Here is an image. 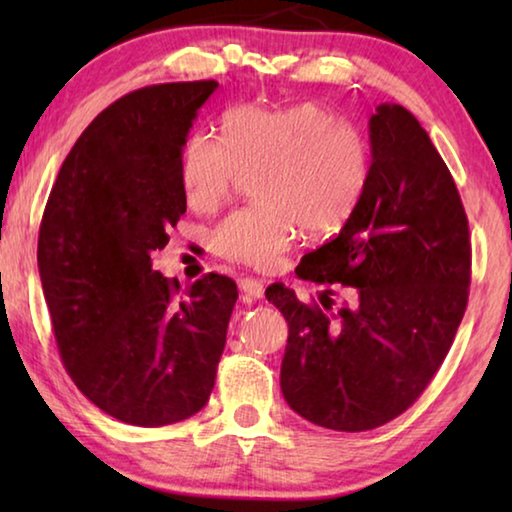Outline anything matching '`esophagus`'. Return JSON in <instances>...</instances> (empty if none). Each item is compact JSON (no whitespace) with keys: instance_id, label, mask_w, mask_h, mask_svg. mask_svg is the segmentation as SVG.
<instances>
[{"instance_id":"obj_1","label":"esophagus","mask_w":512,"mask_h":512,"mask_svg":"<svg viewBox=\"0 0 512 512\" xmlns=\"http://www.w3.org/2000/svg\"><path fill=\"white\" fill-rule=\"evenodd\" d=\"M239 289L246 298H264V282L257 280V277H241L239 280Z\"/></svg>"}]
</instances>
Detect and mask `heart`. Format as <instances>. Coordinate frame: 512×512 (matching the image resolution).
Wrapping results in <instances>:
<instances>
[{
  "label": "heart",
  "instance_id": "obj_1",
  "mask_svg": "<svg viewBox=\"0 0 512 512\" xmlns=\"http://www.w3.org/2000/svg\"><path fill=\"white\" fill-rule=\"evenodd\" d=\"M223 135L196 131L180 155V185L196 212H214L244 171L255 178V205L230 212L210 232L216 255L271 268L302 232L325 237L357 212L370 183V144L359 128L314 101L287 108L239 106Z\"/></svg>",
  "mask_w": 512,
  "mask_h": 512
}]
</instances>
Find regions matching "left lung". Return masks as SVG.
Listing matches in <instances>:
<instances>
[{"label":"left lung","instance_id":"8db88e82","mask_svg":"<svg viewBox=\"0 0 512 512\" xmlns=\"http://www.w3.org/2000/svg\"><path fill=\"white\" fill-rule=\"evenodd\" d=\"M372 171L339 235L302 257L298 277L341 284L350 302L318 307L273 284L289 323L280 386L318 427L368 431L418 400L452 348L470 293V228L436 146L409 110L381 103L368 121Z\"/></svg>","mask_w":512,"mask_h":512}]
</instances>
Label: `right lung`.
<instances>
[{"instance_id":"obj_1","label":"right lung","mask_w":512,"mask_h":512,"mask_svg":"<svg viewBox=\"0 0 512 512\" xmlns=\"http://www.w3.org/2000/svg\"><path fill=\"white\" fill-rule=\"evenodd\" d=\"M216 81L135 90L94 117L42 214L38 268L69 377L135 427L189 418L210 400L237 284L203 275L187 291L151 266L187 210L180 155Z\"/></svg>"}]
</instances>
